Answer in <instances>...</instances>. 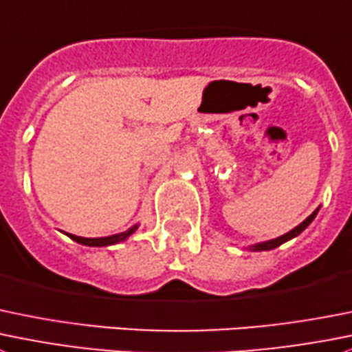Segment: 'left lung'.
I'll return each instance as SVG.
<instances>
[{
  "instance_id": "8db88e82",
  "label": "left lung",
  "mask_w": 352,
  "mask_h": 352,
  "mask_svg": "<svg viewBox=\"0 0 352 352\" xmlns=\"http://www.w3.org/2000/svg\"><path fill=\"white\" fill-rule=\"evenodd\" d=\"M316 213H318V210L313 211V213L309 214V217L306 218V220L302 221L301 225H298V227H296V228H292L291 232H287V234L282 235V237H277V239H274V241H268V242H261V244H256V245H252L251 249H252V251H270V249L278 248V245H280V244H284V242H287L289 239H292V237H296V235L301 234V232L305 230V228L308 227L309 223H311L313 218L316 217Z\"/></svg>"
}]
</instances>
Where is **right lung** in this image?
Listing matches in <instances>:
<instances>
[{"label": "right lung", "mask_w": 352, "mask_h": 352, "mask_svg": "<svg viewBox=\"0 0 352 352\" xmlns=\"http://www.w3.org/2000/svg\"><path fill=\"white\" fill-rule=\"evenodd\" d=\"M135 228H138V225H134L132 228H129L127 232L110 235V237L89 239V237H78V235H72V234H68V237L74 239L75 242H78V244H84V245H111V244H117V242H120V241H125V239H127L132 232H135Z\"/></svg>", "instance_id": "right-lung-1"}]
</instances>
